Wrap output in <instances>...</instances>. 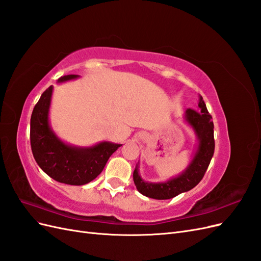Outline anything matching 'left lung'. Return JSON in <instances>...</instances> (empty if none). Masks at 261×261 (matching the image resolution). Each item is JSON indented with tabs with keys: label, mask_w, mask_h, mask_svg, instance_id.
<instances>
[{
	"label": "left lung",
	"mask_w": 261,
	"mask_h": 261,
	"mask_svg": "<svg viewBox=\"0 0 261 261\" xmlns=\"http://www.w3.org/2000/svg\"><path fill=\"white\" fill-rule=\"evenodd\" d=\"M211 115L199 94L198 110L194 111L187 109L184 114V121L191 126L196 139L197 146L186 169L178 175L171 177L165 181H148L140 176L139 162L134 170V183L137 191L149 198L158 200L171 199L181 193L191 191L202 179L209 163L215 152V139H213V122Z\"/></svg>",
	"instance_id": "1"
}]
</instances>
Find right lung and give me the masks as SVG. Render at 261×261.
I'll list each match as a JSON object with an SVG mask.
<instances>
[{
    "mask_svg": "<svg viewBox=\"0 0 261 261\" xmlns=\"http://www.w3.org/2000/svg\"><path fill=\"white\" fill-rule=\"evenodd\" d=\"M78 75H66L58 84L77 80ZM53 86H50L35 106L30 118V144L36 162L53 179L68 185H85L105 169L109 158L121 144L101 141L90 147L74 146L63 141L51 127L50 107Z\"/></svg>",
    "mask_w": 261,
    "mask_h": 261,
    "instance_id": "1",
    "label": "right lung"
}]
</instances>
